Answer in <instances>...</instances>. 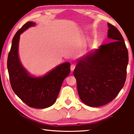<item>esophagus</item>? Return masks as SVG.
<instances>
[{"instance_id": "esophagus-1", "label": "esophagus", "mask_w": 134, "mask_h": 134, "mask_svg": "<svg viewBox=\"0 0 134 134\" xmlns=\"http://www.w3.org/2000/svg\"><path fill=\"white\" fill-rule=\"evenodd\" d=\"M75 67H76V65H74V64H71V67H70V69H71V71H73L74 69H75Z\"/></svg>"}]
</instances>
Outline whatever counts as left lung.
<instances>
[{"mask_svg": "<svg viewBox=\"0 0 134 134\" xmlns=\"http://www.w3.org/2000/svg\"><path fill=\"white\" fill-rule=\"evenodd\" d=\"M112 42L102 45L78 60L73 74L83 102L91 107L109 103L124 87L128 53L124 38L116 27L108 24Z\"/></svg>", "mask_w": 134, "mask_h": 134, "instance_id": "left-lung-1", "label": "left lung"}]
</instances>
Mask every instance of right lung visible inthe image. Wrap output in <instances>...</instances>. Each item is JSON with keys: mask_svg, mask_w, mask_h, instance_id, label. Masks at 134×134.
<instances>
[{"mask_svg": "<svg viewBox=\"0 0 134 134\" xmlns=\"http://www.w3.org/2000/svg\"><path fill=\"white\" fill-rule=\"evenodd\" d=\"M35 25L32 22H26L15 34L7 66L10 85L15 93L29 107L44 109L55 103L63 81L70 72V63L59 65L43 77H34L29 75L19 60L18 45L20 35Z\"/></svg>", "mask_w": 134, "mask_h": 134, "instance_id": "add662e5", "label": "right lung"}]
</instances>
